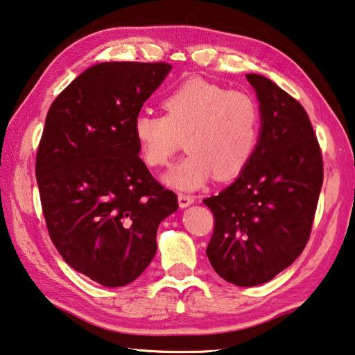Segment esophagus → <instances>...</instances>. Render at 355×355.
Wrapping results in <instances>:
<instances>
[{"mask_svg": "<svg viewBox=\"0 0 355 355\" xmlns=\"http://www.w3.org/2000/svg\"><path fill=\"white\" fill-rule=\"evenodd\" d=\"M193 203V197L192 196H186V193H180L178 196V205L180 207H187Z\"/></svg>", "mask_w": 355, "mask_h": 355, "instance_id": "34e87169", "label": "esophagus"}]
</instances>
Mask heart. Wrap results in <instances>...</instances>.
I'll list each match as a JSON object with an SVG mask.
<instances>
[{
	"instance_id": "1",
	"label": "heart",
	"mask_w": 355,
	"mask_h": 355,
	"mask_svg": "<svg viewBox=\"0 0 355 355\" xmlns=\"http://www.w3.org/2000/svg\"><path fill=\"white\" fill-rule=\"evenodd\" d=\"M164 115L143 112L132 124L138 155L149 168H163L184 146L189 150L163 182L196 191L215 175L231 180L246 168L260 140V104L251 94L214 83L187 80L164 96Z\"/></svg>"
}]
</instances>
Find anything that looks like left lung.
Segmentation results:
<instances>
[{
	"label": "left lung",
	"instance_id": "8db88e82",
	"mask_svg": "<svg viewBox=\"0 0 355 355\" xmlns=\"http://www.w3.org/2000/svg\"><path fill=\"white\" fill-rule=\"evenodd\" d=\"M246 78L260 103L259 146L239 178L203 201L215 218L207 259L221 279L248 288L272 280L303 252L323 159L302 104L266 76Z\"/></svg>",
	"mask_w": 355,
	"mask_h": 355
}]
</instances>
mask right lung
I'll use <instances>...</instances> for the list:
<instances>
[{"mask_svg":"<svg viewBox=\"0 0 355 355\" xmlns=\"http://www.w3.org/2000/svg\"><path fill=\"white\" fill-rule=\"evenodd\" d=\"M166 62L110 61L86 69L46 116L35 173L51 240L69 266L107 288L129 284L157 252L158 225L177 196L138 157L135 116Z\"/></svg>","mask_w":355,"mask_h":355,"instance_id":"obj_1","label":"right lung"}]
</instances>
